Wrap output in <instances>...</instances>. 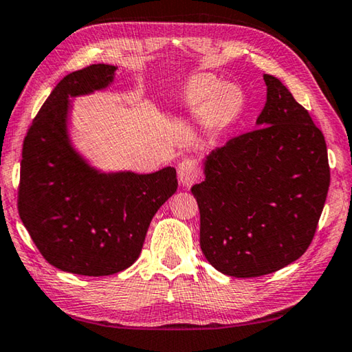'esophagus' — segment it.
Returning <instances> with one entry per match:
<instances>
[{
    "mask_svg": "<svg viewBox=\"0 0 352 352\" xmlns=\"http://www.w3.org/2000/svg\"><path fill=\"white\" fill-rule=\"evenodd\" d=\"M178 180H180V183L183 186H192L194 183L197 182V178L200 177V170L197 167V163L196 160L192 158H185L182 160L180 163H178Z\"/></svg>",
    "mask_w": 352,
    "mask_h": 352,
    "instance_id": "esophagus-1",
    "label": "esophagus"
}]
</instances>
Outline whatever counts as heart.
<instances>
[{
  "mask_svg": "<svg viewBox=\"0 0 352 352\" xmlns=\"http://www.w3.org/2000/svg\"><path fill=\"white\" fill-rule=\"evenodd\" d=\"M192 96L199 104L213 109L222 124H230L241 113V91L233 85H222L214 78H197L192 85Z\"/></svg>",
  "mask_w": 352,
  "mask_h": 352,
  "instance_id": "1",
  "label": "heart"
}]
</instances>
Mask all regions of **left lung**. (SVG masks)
<instances>
[{
  "instance_id": "left-lung-1",
  "label": "left lung",
  "mask_w": 352,
  "mask_h": 352,
  "mask_svg": "<svg viewBox=\"0 0 352 352\" xmlns=\"http://www.w3.org/2000/svg\"><path fill=\"white\" fill-rule=\"evenodd\" d=\"M266 103L256 130L205 156L192 186L200 248L232 277H258L302 255L324 208L331 172L320 128L292 92L263 75Z\"/></svg>"
}]
</instances>
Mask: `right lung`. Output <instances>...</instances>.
<instances>
[{
    "label": "right lung",
    "mask_w": 352,
    "mask_h": 352,
    "mask_svg": "<svg viewBox=\"0 0 352 352\" xmlns=\"http://www.w3.org/2000/svg\"><path fill=\"white\" fill-rule=\"evenodd\" d=\"M116 65L94 64L53 89L21 152L19 213L50 265L78 276H111L142 250L152 217L177 191V172L102 170L72 139L74 98L106 91Z\"/></svg>",
    "instance_id": "obj_1"
}]
</instances>
